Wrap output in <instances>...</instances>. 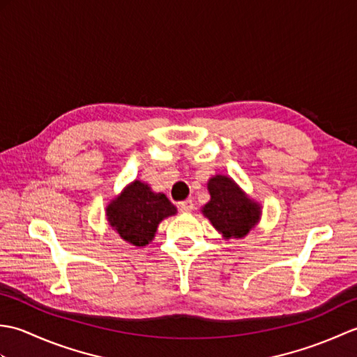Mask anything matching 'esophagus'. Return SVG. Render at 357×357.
<instances>
[{
	"label": "esophagus",
	"instance_id": "1",
	"mask_svg": "<svg viewBox=\"0 0 357 357\" xmlns=\"http://www.w3.org/2000/svg\"><path fill=\"white\" fill-rule=\"evenodd\" d=\"M178 207L181 211H192L193 210V201L192 199H185V201H181L178 204Z\"/></svg>",
	"mask_w": 357,
	"mask_h": 357
}]
</instances>
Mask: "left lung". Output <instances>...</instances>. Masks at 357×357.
I'll list each match as a JSON object with an SVG mask.
<instances>
[{
  "instance_id": "obj_1",
  "label": "left lung",
  "mask_w": 357,
  "mask_h": 357,
  "mask_svg": "<svg viewBox=\"0 0 357 357\" xmlns=\"http://www.w3.org/2000/svg\"><path fill=\"white\" fill-rule=\"evenodd\" d=\"M210 201L202 213L213 224L224 238H244L259 221L261 207L250 201L230 178L218 176L208 181Z\"/></svg>"
}]
</instances>
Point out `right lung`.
<instances>
[{"instance_id": "obj_1", "label": "right lung", "mask_w": 357, "mask_h": 357, "mask_svg": "<svg viewBox=\"0 0 357 357\" xmlns=\"http://www.w3.org/2000/svg\"><path fill=\"white\" fill-rule=\"evenodd\" d=\"M176 213L173 204L162 193H153L139 181L128 185L107 207V219L119 236L136 247L153 239L158 224Z\"/></svg>"}]
</instances>
